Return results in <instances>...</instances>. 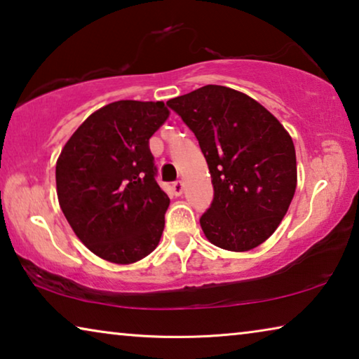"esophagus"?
Wrapping results in <instances>:
<instances>
[{"instance_id": "1", "label": "esophagus", "mask_w": 359, "mask_h": 359, "mask_svg": "<svg viewBox=\"0 0 359 359\" xmlns=\"http://www.w3.org/2000/svg\"><path fill=\"white\" fill-rule=\"evenodd\" d=\"M172 191H174L175 196L182 195V191H184V182H182V180H175L174 184H172Z\"/></svg>"}]
</instances>
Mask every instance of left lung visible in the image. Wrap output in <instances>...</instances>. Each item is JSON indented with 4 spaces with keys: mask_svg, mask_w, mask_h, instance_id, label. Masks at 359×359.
I'll list each match as a JSON object with an SVG mask.
<instances>
[{
    "mask_svg": "<svg viewBox=\"0 0 359 359\" xmlns=\"http://www.w3.org/2000/svg\"><path fill=\"white\" fill-rule=\"evenodd\" d=\"M195 133L211 172L214 198L200 224L212 245L248 251L271 237L297 189L292 137L258 101L205 85L168 101Z\"/></svg>",
    "mask_w": 359,
    "mask_h": 359,
    "instance_id": "1",
    "label": "left lung"
}]
</instances>
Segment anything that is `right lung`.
<instances>
[{
    "instance_id": "1",
    "label": "right lung",
    "mask_w": 359,
    "mask_h": 359,
    "mask_svg": "<svg viewBox=\"0 0 359 359\" xmlns=\"http://www.w3.org/2000/svg\"><path fill=\"white\" fill-rule=\"evenodd\" d=\"M168 117L163 101H114L85 119L56 163L64 216L111 263L140 261L163 235L169 196L156 182L149 138Z\"/></svg>"
}]
</instances>
